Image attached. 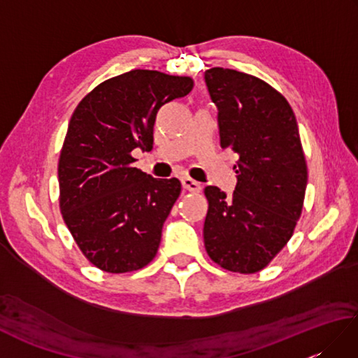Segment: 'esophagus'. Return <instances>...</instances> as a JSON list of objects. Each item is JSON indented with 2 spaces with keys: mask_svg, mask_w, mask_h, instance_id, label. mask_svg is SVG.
<instances>
[{
  "mask_svg": "<svg viewBox=\"0 0 358 358\" xmlns=\"http://www.w3.org/2000/svg\"><path fill=\"white\" fill-rule=\"evenodd\" d=\"M181 183H183V187L189 192H200L201 191V185L199 183V181L192 180L191 177H185L183 180H181Z\"/></svg>",
  "mask_w": 358,
  "mask_h": 358,
  "instance_id": "obj_1",
  "label": "esophagus"
}]
</instances>
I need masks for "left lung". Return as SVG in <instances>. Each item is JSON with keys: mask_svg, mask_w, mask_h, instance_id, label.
Segmentation results:
<instances>
[{"mask_svg": "<svg viewBox=\"0 0 358 358\" xmlns=\"http://www.w3.org/2000/svg\"><path fill=\"white\" fill-rule=\"evenodd\" d=\"M204 81L218 109L220 144L240 157L231 196L204 189V248L222 268L254 273L285 248L301 215L308 167L299 126L286 98L254 75L212 67Z\"/></svg>", "mask_w": 358, "mask_h": 358, "instance_id": "obj_1", "label": "left lung"}]
</instances>
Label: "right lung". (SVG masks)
I'll list each match as a JSON object with an SVG mask.
<instances>
[{
    "mask_svg": "<svg viewBox=\"0 0 358 358\" xmlns=\"http://www.w3.org/2000/svg\"><path fill=\"white\" fill-rule=\"evenodd\" d=\"M192 87L189 77L134 69L98 85L75 109L58 163L59 209L98 269L131 272L157 255L181 183L136 169L132 150L152 149L158 109Z\"/></svg>",
    "mask_w": 358,
    "mask_h": 358,
    "instance_id": "obj_1",
    "label": "right lung"
}]
</instances>
